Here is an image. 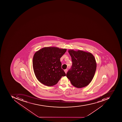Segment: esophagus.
Returning <instances> with one entry per match:
<instances>
[{
    "instance_id": "34e87169",
    "label": "esophagus",
    "mask_w": 122,
    "mask_h": 122,
    "mask_svg": "<svg viewBox=\"0 0 122 122\" xmlns=\"http://www.w3.org/2000/svg\"><path fill=\"white\" fill-rule=\"evenodd\" d=\"M64 71H65V73H66V74L67 72V69H65V70H64Z\"/></svg>"
}]
</instances>
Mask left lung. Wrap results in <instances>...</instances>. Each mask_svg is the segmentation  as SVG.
Listing matches in <instances>:
<instances>
[{
  "instance_id": "obj_1",
  "label": "left lung",
  "mask_w": 122,
  "mask_h": 122,
  "mask_svg": "<svg viewBox=\"0 0 122 122\" xmlns=\"http://www.w3.org/2000/svg\"><path fill=\"white\" fill-rule=\"evenodd\" d=\"M72 62L66 74L73 86L78 88L89 84L93 78L96 69L94 56L91 53L81 50H69Z\"/></svg>"
}]
</instances>
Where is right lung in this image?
<instances>
[{
	"label": "right lung",
	"instance_id": "right-lung-1",
	"mask_svg": "<svg viewBox=\"0 0 122 122\" xmlns=\"http://www.w3.org/2000/svg\"><path fill=\"white\" fill-rule=\"evenodd\" d=\"M66 49L44 47L36 52L33 58V67L37 80L46 86L57 84L62 76L66 75L61 68L60 59Z\"/></svg>",
	"mask_w": 122,
	"mask_h": 122
}]
</instances>
